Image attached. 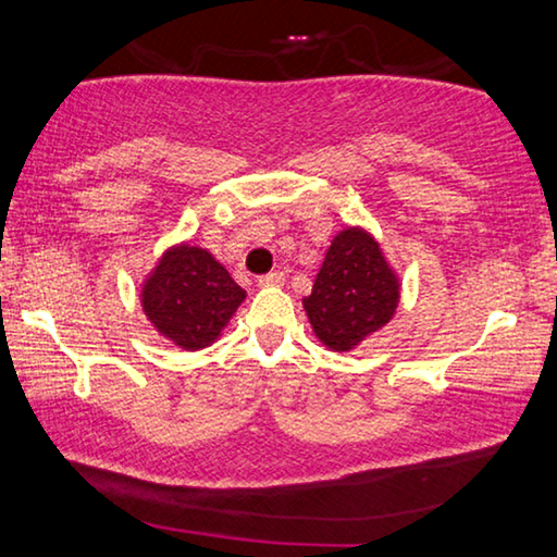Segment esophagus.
<instances>
[{"label":"esophagus","instance_id":"1","mask_svg":"<svg viewBox=\"0 0 557 557\" xmlns=\"http://www.w3.org/2000/svg\"><path fill=\"white\" fill-rule=\"evenodd\" d=\"M284 281H286L284 271H271V273H267V276H261V278H259V286H261V288H271V286H284Z\"/></svg>","mask_w":557,"mask_h":557}]
</instances>
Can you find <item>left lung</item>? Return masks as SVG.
I'll list each match as a JSON object with an SVG mask.
<instances>
[{
	"label": "left lung",
	"mask_w": 557,
	"mask_h": 557,
	"mask_svg": "<svg viewBox=\"0 0 557 557\" xmlns=\"http://www.w3.org/2000/svg\"><path fill=\"white\" fill-rule=\"evenodd\" d=\"M403 281L380 242L364 226L333 236L304 311L327 350L350 352L397 313Z\"/></svg>",
	"instance_id": "8db88e82"
}]
</instances>
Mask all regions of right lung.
I'll use <instances>...</instances> for the list:
<instances>
[{
	"label": "right lung",
	"mask_w": 557,
	"mask_h": 557,
	"mask_svg": "<svg viewBox=\"0 0 557 557\" xmlns=\"http://www.w3.org/2000/svg\"><path fill=\"white\" fill-rule=\"evenodd\" d=\"M246 290L212 253L187 242L172 244L140 284V306L168 343L195 352L222 338Z\"/></svg>",
	"instance_id": "1"
}]
</instances>
